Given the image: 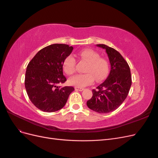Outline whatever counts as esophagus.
Listing matches in <instances>:
<instances>
[{
    "mask_svg": "<svg viewBox=\"0 0 158 158\" xmlns=\"http://www.w3.org/2000/svg\"><path fill=\"white\" fill-rule=\"evenodd\" d=\"M75 89L76 90H78V91H80V92H82V91H83L84 89L82 88H79V87H75Z\"/></svg>",
    "mask_w": 158,
    "mask_h": 158,
    "instance_id": "1",
    "label": "esophagus"
}]
</instances>
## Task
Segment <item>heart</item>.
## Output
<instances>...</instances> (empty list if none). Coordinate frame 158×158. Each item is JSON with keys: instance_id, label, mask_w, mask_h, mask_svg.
I'll list each match as a JSON object with an SVG mask.
<instances>
[{"instance_id": "b5f03b06", "label": "heart", "mask_w": 158, "mask_h": 158, "mask_svg": "<svg viewBox=\"0 0 158 158\" xmlns=\"http://www.w3.org/2000/svg\"><path fill=\"white\" fill-rule=\"evenodd\" d=\"M78 56L80 58L88 62L84 72L85 74L76 75L69 80L70 84L76 87H84L92 84L95 78L97 82H101L107 78L109 71L108 60L100 57L99 52L91 49H85L81 51ZM64 73L72 75L76 70V59L73 56L69 55L64 59L63 63Z\"/></svg>"}]
</instances>
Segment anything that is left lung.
Instances as JSON below:
<instances>
[{"mask_svg":"<svg viewBox=\"0 0 158 158\" xmlns=\"http://www.w3.org/2000/svg\"><path fill=\"white\" fill-rule=\"evenodd\" d=\"M106 51L111 70L107 78L92 89L93 95L87 106L99 113H108L117 109L125 101L132 84L130 67L123 56L112 47L98 44Z\"/></svg>","mask_w":158,"mask_h":158,"instance_id":"1","label":"left lung"}]
</instances>
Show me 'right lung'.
Listing matches in <instances>:
<instances>
[{"label":"right lung","instance_id":"1","mask_svg":"<svg viewBox=\"0 0 158 158\" xmlns=\"http://www.w3.org/2000/svg\"><path fill=\"white\" fill-rule=\"evenodd\" d=\"M73 47L66 44H52L41 49L28 64L25 87L34 106L45 112H55L63 108L74 88L59 86L66 78L63 63Z\"/></svg>","mask_w":158,"mask_h":158}]
</instances>
